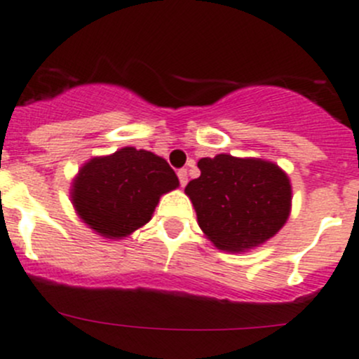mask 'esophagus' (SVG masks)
I'll return each instance as SVG.
<instances>
[{
    "label": "esophagus",
    "instance_id": "obj_1",
    "mask_svg": "<svg viewBox=\"0 0 359 359\" xmlns=\"http://www.w3.org/2000/svg\"><path fill=\"white\" fill-rule=\"evenodd\" d=\"M178 178H180V184H181V187H184V184L188 183V172H187V169H180V171H178Z\"/></svg>",
    "mask_w": 359,
    "mask_h": 359
}]
</instances>
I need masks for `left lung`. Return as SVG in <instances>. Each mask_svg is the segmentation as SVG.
I'll return each instance as SVG.
<instances>
[{"label":"left lung","instance_id":"8db88e82","mask_svg":"<svg viewBox=\"0 0 359 359\" xmlns=\"http://www.w3.org/2000/svg\"><path fill=\"white\" fill-rule=\"evenodd\" d=\"M184 188L209 241L222 251L253 250L274 237L292 211V184L279 165L219 154L198 161Z\"/></svg>","mask_w":359,"mask_h":359}]
</instances>
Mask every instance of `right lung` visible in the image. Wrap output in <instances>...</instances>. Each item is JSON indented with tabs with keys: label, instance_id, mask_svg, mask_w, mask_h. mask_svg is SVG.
Returning <instances> with one entry per match:
<instances>
[{
	"label": "right lung",
	"instance_id": "right-lung-1",
	"mask_svg": "<svg viewBox=\"0 0 359 359\" xmlns=\"http://www.w3.org/2000/svg\"><path fill=\"white\" fill-rule=\"evenodd\" d=\"M178 187L164 158L126 147L90 158L73 180L71 201L88 229L106 239H122L150 222L161 195Z\"/></svg>",
	"mask_w": 359,
	"mask_h": 359
}]
</instances>
